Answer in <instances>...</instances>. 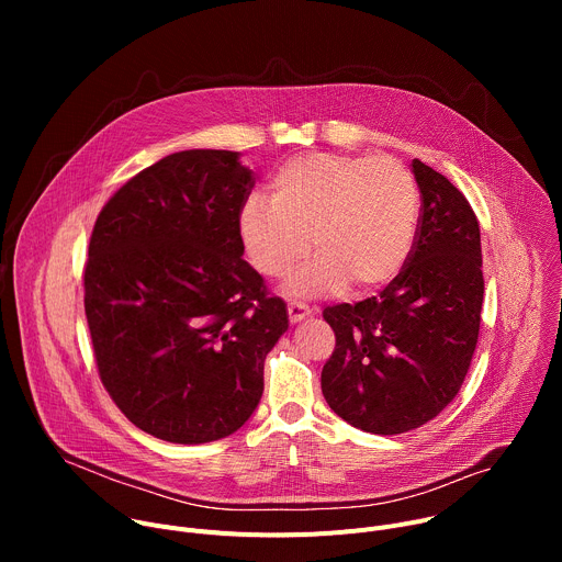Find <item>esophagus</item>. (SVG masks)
<instances>
[{
	"instance_id": "esophagus-1",
	"label": "esophagus",
	"mask_w": 562,
	"mask_h": 562,
	"mask_svg": "<svg viewBox=\"0 0 562 562\" xmlns=\"http://www.w3.org/2000/svg\"><path fill=\"white\" fill-rule=\"evenodd\" d=\"M289 319H291V325H295V323H302L304 317H308L311 313H313V308L308 306V304H304V302H289Z\"/></svg>"
}]
</instances>
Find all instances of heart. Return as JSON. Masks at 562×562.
Wrapping results in <instances>:
<instances>
[{"label":"heart","instance_id":"1","mask_svg":"<svg viewBox=\"0 0 562 562\" xmlns=\"http://www.w3.org/2000/svg\"><path fill=\"white\" fill-rule=\"evenodd\" d=\"M269 200L249 198L237 235L251 267L286 278L311 251L317 258L289 282L293 295H325L347 284L369 295L407 265L420 215L414 176L397 159L311 153L282 165Z\"/></svg>","mask_w":562,"mask_h":562}]
</instances>
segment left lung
Wrapping results in <instances>:
<instances>
[{
  "label": "left lung",
  "instance_id": "8db88e82",
  "mask_svg": "<svg viewBox=\"0 0 562 562\" xmlns=\"http://www.w3.org/2000/svg\"><path fill=\"white\" fill-rule=\"evenodd\" d=\"M414 249L380 295L325 308L336 349L323 369L329 407L380 436L436 418L456 393L475 351L483 308L480 226L467 198L420 159Z\"/></svg>",
  "mask_w": 562,
  "mask_h": 562
}]
</instances>
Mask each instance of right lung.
<instances>
[{"label": "right lung", "mask_w": 562, "mask_h": 562, "mask_svg": "<svg viewBox=\"0 0 562 562\" xmlns=\"http://www.w3.org/2000/svg\"><path fill=\"white\" fill-rule=\"evenodd\" d=\"M254 173L191 148L131 178L100 211L85 311L104 389L142 431L178 445L231 436L256 412L286 304L243 260Z\"/></svg>", "instance_id": "add662e5"}]
</instances>
